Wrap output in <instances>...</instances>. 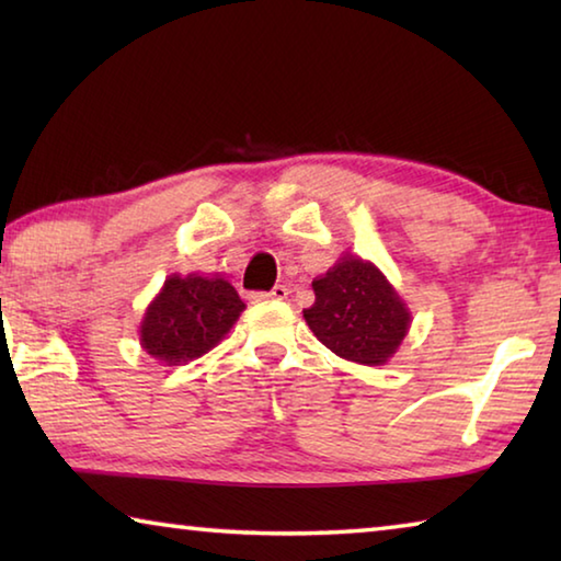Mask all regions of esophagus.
Returning a JSON list of instances; mask_svg holds the SVG:
<instances>
[{"label":"esophagus","mask_w":561,"mask_h":561,"mask_svg":"<svg viewBox=\"0 0 561 561\" xmlns=\"http://www.w3.org/2000/svg\"><path fill=\"white\" fill-rule=\"evenodd\" d=\"M289 289L284 287V284H277V287H272L270 291H250V299L252 301H264V299H287Z\"/></svg>","instance_id":"esophagus-1"}]
</instances>
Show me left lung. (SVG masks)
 Returning a JSON list of instances; mask_svg holds the SVG:
<instances>
[{
	"instance_id": "obj_1",
	"label": "left lung",
	"mask_w": 561,
	"mask_h": 561,
	"mask_svg": "<svg viewBox=\"0 0 561 561\" xmlns=\"http://www.w3.org/2000/svg\"><path fill=\"white\" fill-rule=\"evenodd\" d=\"M311 287L317 301L304 319L327 348L364 366H381L396 354L411 314L374 264L344 257Z\"/></svg>"
}]
</instances>
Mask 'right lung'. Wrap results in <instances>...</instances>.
Returning <instances> with one entry per match:
<instances>
[{
  "instance_id": "add662e5",
  "label": "right lung",
  "mask_w": 561,
  "mask_h": 561,
  "mask_svg": "<svg viewBox=\"0 0 561 561\" xmlns=\"http://www.w3.org/2000/svg\"><path fill=\"white\" fill-rule=\"evenodd\" d=\"M244 301L230 282L197 274L165 279L140 324V344L165 366L185 364L210 351L240 317Z\"/></svg>"
}]
</instances>
